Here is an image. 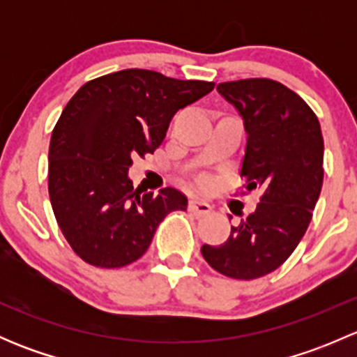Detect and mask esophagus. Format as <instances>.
<instances>
[{"mask_svg": "<svg viewBox=\"0 0 357 357\" xmlns=\"http://www.w3.org/2000/svg\"><path fill=\"white\" fill-rule=\"evenodd\" d=\"M188 211L192 212V214L195 215V218H202V215L211 214L212 207L207 204V202L199 200V199H192V200L188 202Z\"/></svg>", "mask_w": 357, "mask_h": 357, "instance_id": "34e87169", "label": "esophagus"}]
</instances>
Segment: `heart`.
Listing matches in <instances>:
<instances>
[{"label": "heart", "mask_w": 357, "mask_h": 357, "mask_svg": "<svg viewBox=\"0 0 357 357\" xmlns=\"http://www.w3.org/2000/svg\"><path fill=\"white\" fill-rule=\"evenodd\" d=\"M200 183H202V185H207V179H202Z\"/></svg>", "instance_id": "obj_1"}]
</instances>
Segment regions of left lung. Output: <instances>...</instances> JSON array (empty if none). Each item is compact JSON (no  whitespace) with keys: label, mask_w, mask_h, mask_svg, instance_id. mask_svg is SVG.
<instances>
[{"label":"left lung","mask_w":357,"mask_h":357,"mask_svg":"<svg viewBox=\"0 0 357 357\" xmlns=\"http://www.w3.org/2000/svg\"><path fill=\"white\" fill-rule=\"evenodd\" d=\"M218 91L245 121L243 193L259 190L261 197L225 243H205L202 255L228 278L255 280L290 257L311 222L323 186L321 128L311 107L273 79L221 82Z\"/></svg>","instance_id":"obj_1"}]
</instances>
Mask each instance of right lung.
I'll return each instance as SVG.
<instances>
[{"label":"right lung","instance_id":"right-lung-1","mask_svg":"<svg viewBox=\"0 0 357 357\" xmlns=\"http://www.w3.org/2000/svg\"><path fill=\"white\" fill-rule=\"evenodd\" d=\"M145 68H126L88 81L68 100L50 142L48 192L72 250L88 264L124 268L152 243L172 211H186L179 190L142 193L128 171L164 142L178 110L214 89Z\"/></svg>","mask_w":357,"mask_h":357}]
</instances>
